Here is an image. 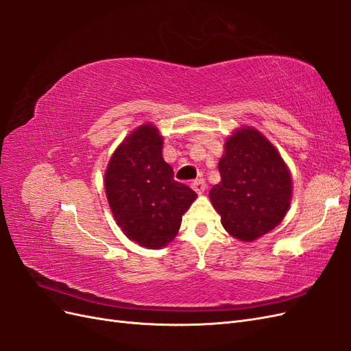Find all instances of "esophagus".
Listing matches in <instances>:
<instances>
[{
	"label": "esophagus",
	"instance_id": "esophagus-1",
	"mask_svg": "<svg viewBox=\"0 0 351 351\" xmlns=\"http://www.w3.org/2000/svg\"><path fill=\"white\" fill-rule=\"evenodd\" d=\"M192 187L197 195H202L206 190V182L205 180H195V182L192 183Z\"/></svg>",
	"mask_w": 351,
	"mask_h": 351
}]
</instances>
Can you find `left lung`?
<instances>
[{
  "instance_id": "8db88e82",
  "label": "left lung",
  "mask_w": 351,
  "mask_h": 351,
  "mask_svg": "<svg viewBox=\"0 0 351 351\" xmlns=\"http://www.w3.org/2000/svg\"><path fill=\"white\" fill-rule=\"evenodd\" d=\"M218 169L221 182L209 197L231 236L253 241L280 224L290 205L291 177L258 130L246 127L232 134Z\"/></svg>"
}]
</instances>
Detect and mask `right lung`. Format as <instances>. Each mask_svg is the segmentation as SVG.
<instances>
[{"mask_svg": "<svg viewBox=\"0 0 351 351\" xmlns=\"http://www.w3.org/2000/svg\"><path fill=\"white\" fill-rule=\"evenodd\" d=\"M161 151L162 137L145 124L117 147L105 173L117 224L130 240L151 249L176 237L183 214L196 199L192 189L174 180Z\"/></svg>", "mask_w": 351, "mask_h": 351, "instance_id": "add662e5", "label": "right lung"}]
</instances>
